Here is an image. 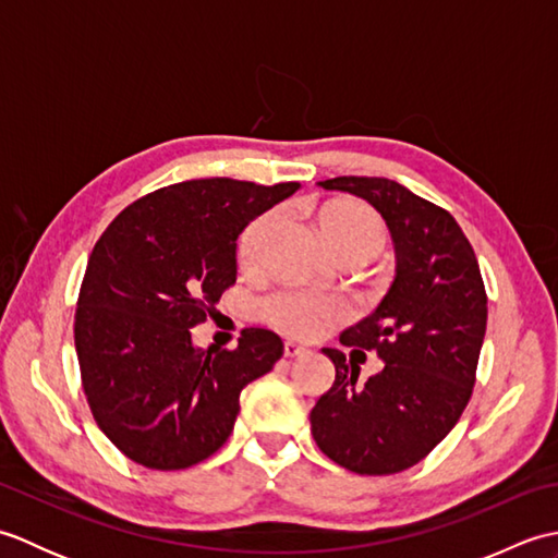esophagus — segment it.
<instances>
[{"label":"esophagus","mask_w":558,"mask_h":558,"mask_svg":"<svg viewBox=\"0 0 558 558\" xmlns=\"http://www.w3.org/2000/svg\"><path fill=\"white\" fill-rule=\"evenodd\" d=\"M310 352L304 345H298V342H286V357L294 360V357H304V354Z\"/></svg>","instance_id":"obj_1"}]
</instances>
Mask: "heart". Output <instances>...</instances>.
Returning <instances> with one entry per match:
<instances>
[{"label":"heart","instance_id":"1","mask_svg":"<svg viewBox=\"0 0 558 558\" xmlns=\"http://www.w3.org/2000/svg\"><path fill=\"white\" fill-rule=\"evenodd\" d=\"M322 232L326 242L342 252V248H366L374 256L384 244V228L376 213L354 201H336L322 210ZM276 225V213H266L256 222L246 228L240 240V256L244 264H254L260 254L266 236ZM258 312L264 322L280 333L294 338H312L316 333L342 316V306L312 290L302 288H280L270 292L268 298L258 304Z\"/></svg>","mask_w":558,"mask_h":558}]
</instances>
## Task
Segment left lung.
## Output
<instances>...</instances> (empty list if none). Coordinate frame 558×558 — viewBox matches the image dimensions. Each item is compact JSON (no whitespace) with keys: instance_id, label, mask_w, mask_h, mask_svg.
<instances>
[{"instance_id":"1","label":"left lung","mask_w":558,"mask_h":558,"mask_svg":"<svg viewBox=\"0 0 558 558\" xmlns=\"http://www.w3.org/2000/svg\"><path fill=\"white\" fill-rule=\"evenodd\" d=\"M328 192L364 198L388 225L396 278L342 345L376 350L384 369L357 386V364L322 352L336 381L312 410L316 446L357 475H393L441 444L475 386L487 330V292L477 256L448 210L386 177H336Z\"/></svg>"}]
</instances>
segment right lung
<instances>
[{
	"mask_svg": "<svg viewBox=\"0 0 558 558\" xmlns=\"http://www.w3.org/2000/svg\"><path fill=\"white\" fill-rule=\"evenodd\" d=\"M300 189L210 177L158 189L93 246L74 342L102 434L150 470H184L228 441L240 393L282 357L280 336L246 328L234 350L194 345L192 328L236 280V240Z\"/></svg>",
	"mask_w": 558,
	"mask_h": 558,
	"instance_id": "1",
	"label": "right lung"
}]
</instances>
